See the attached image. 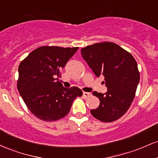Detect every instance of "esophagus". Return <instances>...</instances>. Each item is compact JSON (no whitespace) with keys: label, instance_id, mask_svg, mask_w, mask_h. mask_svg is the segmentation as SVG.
I'll list each match as a JSON object with an SVG mask.
<instances>
[{"label":"esophagus","instance_id":"34e87169","mask_svg":"<svg viewBox=\"0 0 158 158\" xmlns=\"http://www.w3.org/2000/svg\"><path fill=\"white\" fill-rule=\"evenodd\" d=\"M83 96H84L85 98H88L91 96V94L88 93V92H83Z\"/></svg>","mask_w":158,"mask_h":158}]
</instances>
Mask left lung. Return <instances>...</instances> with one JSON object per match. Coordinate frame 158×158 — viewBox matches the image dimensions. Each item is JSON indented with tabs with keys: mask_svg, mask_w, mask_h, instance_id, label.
<instances>
[{
	"mask_svg": "<svg viewBox=\"0 0 158 158\" xmlns=\"http://www.w3.org/2000/svg\"><path fill=\"white\" fill-rule=\"evenodd\" d=\"M81 54L97 77L104 76L108 89L106 94L93 92L100 103L90 113L102 122L117 120L126 113L135 97L139 81L137 61L130 52L108 41L83 48Z\"/></svg>",
	"mask_w": 158,
	"mask_h": 158,
	"instance_id": "8db88e82",
	"label": "left lung"
}]
</instances>
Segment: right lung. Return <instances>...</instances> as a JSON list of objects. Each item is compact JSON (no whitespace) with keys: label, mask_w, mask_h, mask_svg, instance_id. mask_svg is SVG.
Listing matches in <instances>:
<instances>
[{"label":"right lung","mask_w":158,"mask_h":158,"mask_svg":"<svg viewBox=\"0 0 158 158\" xmlns=\"http://www.w3.org/2000/svg\"><path fill=\"white\" fill-rule=\"evenodd\" d=\"M79 48L42 46L20 63L17 88L28 109L36 117L52 122L69 113L74 99L82 96L77 87L64 88L61 70Z\"/></svg>","instance_id":"add662e5"}]
</instances>
